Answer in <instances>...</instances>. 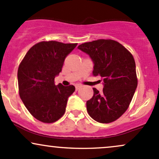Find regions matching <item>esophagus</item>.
Masks as SVG:
<instances>
[{"label":"esophagus","mask_w":159,"mask_h":159,"mask_svg":"<svg viewBox=\"0 0 159 159\" xmlns=\"http://www.w3.org/2000/svg\"><path fill=\"white\" fill-rule=\"evenodd\" d=\"M81 87H82V86H81V85H76V86H75V89H76V90H79V89L81 88Z\"/></svg>","instance_id":"esophagus-1"}]
</instances>
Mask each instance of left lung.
Segmentation results:
<instances>
[{
    "label": "left lung",
    "instance_id": "8db88e82",
    "mask_svg": "<svg viewBox=\"0 0 159 159\" xmlns=\"http://www.w3.org/2000/svg\"><path fill=\"white\" fill-rule=\"evenodd\" d=\"M78 48L90 56L94 63L93 75L100 76L104 84L102 93L93 88V97L87 101L89 116L99 123L115 121L128 109L137 87L133 55L111 39L84 43Z\"/></svg>",
    "mask_w": 159,
    "mask_h": 159
}]
</instances>
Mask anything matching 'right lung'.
Here are the masks:
<instances>
[{"label":"right lung","mask_w":159,"mask_h":159,"mask_svg":"<svg viewBox=\"0 0 159 159\" xmlns=\"http://www.w3.org/2000/svg\"><path fill=\"white\" fill-rule=\"evenodd\" d=\"M78 43L41 41L29 49L18 69L19 93L26 109L43 123H53L64 115L73 85H55L66 57Z\"/></svg>","instance_id":"right-lung-1"}]
</instances>
